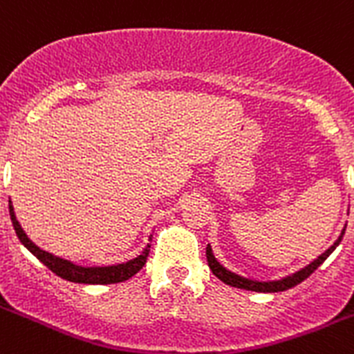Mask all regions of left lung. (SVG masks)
I'll return each mask as SVG.
<instances>
[{"mask_svg":"<svg viewBox=\"0 0 354 354\" xmlns=\"http://www.w3.org/2000/svg\"><path fill=\"white\" fill-rule=\"evenodd\" d=\"M346 232V227L341 230V236L337 237L335 243L332 244V246L326 250L325 253H322V255L318 257V259L313 260L309 266L302 267L300 270H297V272L290 274V276H285L281 277V279H274V281H257V279H250V277H243L239 276V274L232 272V270H229L227 267H223L222 263L218 262L216 259H214L213 255V250H211V244H207L206 248V257H207V266H209L211 272L214 274V276L220 279V281H223L225 285H230V286H236V288H243V290H252V292H262V293H274V292H285V290L288 288H293V286H297L299 283H302L304 279H307V277L311 276L313 272H315L316 269H318L319 266H322L323 262H325L326 259H328L330 255H332V252L335 250L337 246H339V243L342 241V236H344Z\"/></svg>","mask_w":354,"mask_h":354,"instance_id":"obj_1","label":"left lung"}]
</instances>
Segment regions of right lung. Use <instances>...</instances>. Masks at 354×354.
Here are the masks:
<instances>
[{"instance_id":"obj_1","label":"right lung","mask_w":354,"mask_h":354,"mask_svg":"<svg viewBox=\"0 0 354 354\" xmlns=\"http://www.w3.org/2000/svg\"><path fill=\"white\" fill-rule=\"evenodd\" d=\"M8 209L13 229H15V234H17V237L21 239V243L28 248L29 252H31L43 266H47L52 272L57 274L59 277H62L66 281L82 283V285H111V283H122L125 281V279H129V277L134 276L138 270L143 269V266L147 263L148 253H150V243L143 248V252H141L136 259H131L127 260V262L102 267L77 266V263L69 262V260L66 259H61V257L52 255V253L45 252V250H41L39 246H36V244L29 239L28 234L24 232L21 223H19L17 216H15V211H13L12 201H8Z\"/></svg>"}]
</instances>
